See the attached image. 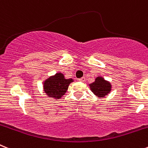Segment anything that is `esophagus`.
I'll list each match as a JSON object with an SVG mask.
<instances>
[{
    "label": "esophagus",
    "mask_w": 148,
    "mask_h": 148,
    "mask_svg": "<svg viewBox=\"0 0 148 148\" xmlns=\"http://www.w3.org/2000/svg\"><path fill=\"white\" fill-rule=\"evenodd\" d=\"M79 82H85V78L84 77H82V78H81V79H79Z\"/></svg>",
    "instance_id": "1"
}]
</instances>
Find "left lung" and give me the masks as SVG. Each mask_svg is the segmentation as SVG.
<instances>
[{
    "instance_id": "8db88e82",
    "label": "left lung",
    "mask_w": 148,
    "mask_h": 148,
    "mask_svg": "<svg viewBox=\"0 0 148 148\" xmlns=\"http://www.w3.org/2000/svg\"><path fill=\"white\" fill-rule=\"evenodd\" d=\"M90 89L98 98H103L112 91V84L102 76H98L93 83L89 84Z\"/></svg>"
}]
</instances>
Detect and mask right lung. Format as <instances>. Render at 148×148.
<instances>
[{
  "label": "right lung",
  "instance_id": "right-lung-1",
  "mask_svg": "<svg viewBox=\"0 0 148 148\" xmlns=\"http://www.w3.org/2000/svg\"><path fill=\"white\" fill-rule=\"evenodd\" d=\"M73 81V79H66L63 73H58L44 81L43 90L49 97L59 99L65 94L69 84Z\"/></svg>",
  "mask_w": 148,
  "mask_h": 148
}]
</instances>
